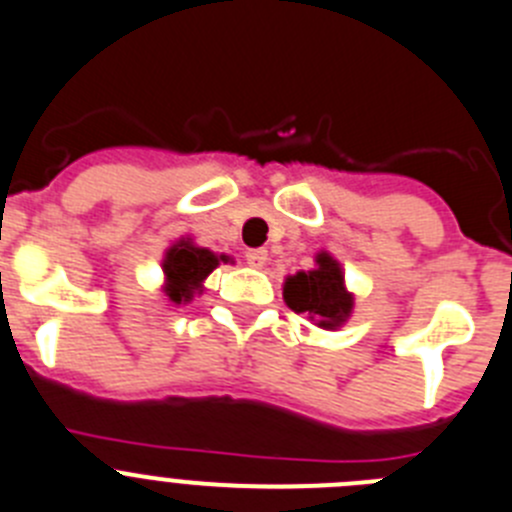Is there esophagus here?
I'll return each mask as SVG.
<instances>
[{"mask_svg":"<svg viewBox=\"0 0 512 512\" xmlns=\"http://www.w3.org/2000/svg\"><path fill=\"white\" fill-rule=\"evenodd\" d=\"M246 261L251 269H264L266 261H269V253H266L264 248H253V251L246 253Z\"/></svg>","mask_w":512,"mask_h":512,"instance_id":"34e87169","label":"esophagus"}]
</instances>
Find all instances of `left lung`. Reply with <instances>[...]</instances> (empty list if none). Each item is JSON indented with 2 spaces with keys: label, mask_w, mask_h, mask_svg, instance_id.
I'll use <instances>...</instances> for the list:
<instances>
[{
  "label": "left lung",
  "mask_w": 512,
  "mask_h": 512,
  "mask_svg": "<svg viewBox=\"0 0 512 512\" xmlns=\"http://www.w3.org/2000/svg\"><path fill=\"white\" fill-rule=\"evenodd\" d=\"M284 302L322 330H340L353 317L355 294L345 287V271L330 251L314 256V269L284 279Z\"/></svg>",
  "instance_id": "1"
}]
</instances>
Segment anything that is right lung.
I'll list each match as a JSON object with an SVG mask.
<instances>
[{
  "label": "right lung",
  "instance_id": "right-lung-1",
  "mask_svg": "<svg viewBox=\"0 0 512 512\" xmlns=\"http://www.w3.org/2000/svg\"><path fill=\"white\" fill-rule=\"evenodd\" d=\"M231 256L215 253L210 248L198 246L192 238L182 236L164 251L162 259V294L164 299L175 307L190 304L192 299L205 292V279L218 269L220 264H228Z\"/></svg>",
  "mask_w": 512,
  "mask_h": 512
}]
</instances>
